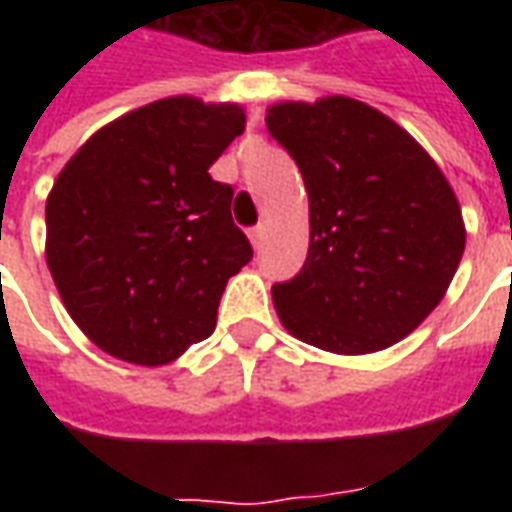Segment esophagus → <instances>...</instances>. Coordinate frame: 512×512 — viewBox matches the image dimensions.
Instances as JSON below:
<instances>
[{"instance_id": "obj_1", "label": "esophagus", "mask_w": 512, "mask_h": 512, "mask_svg": "<svg viewBox=\"0 0 512 512\" xmlns=\"http://www.w3.org/2000/svg\"><path fill=\"white\" fill-rule=\"evenodd\" d=\"M249 241H252V246H255V249H260V244H263V227H260V224L249 230Z\"/></svg>"}]
</instances>
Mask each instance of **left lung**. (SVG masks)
I'll return each mask as SVG.
<instances>
[{
	"label": "left lung",
	"instance_id": "8db88e82",
	"mask_svg": "<svg viewBox=\"0 0 512 512\" xmlns=\"http://www.w3.org/2000/svg\"><path fill=\"white\" fill-rule=\"evenodd\" d=\"M266 126L310 197L307 260L271 288L282 326L332 354L403 340L444 299L466 246L447 178L395 120L345 95L271 106Z\"/></svg>",
	"mask_w": 512,
	"mask_h": 512
}]
</instances>
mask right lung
I'll return each mask as SVG.
<instances>
[{"instance_id":"obj_1","label":"right lung","mask_w":512,"mask_h":512,"mask_svg":"<svg viewBox=\"0 0 512 512\" xmlns=\"http://www.w3.org/2000/svg\"><path fill=\"white\" fill-rule=\"evenodd\" d=\"M246 117L178 95L95 131L46 200V263L101 351L156 367L211 337L227 279L252 260L211 164Z\"/></svg>"}]
</instances>
